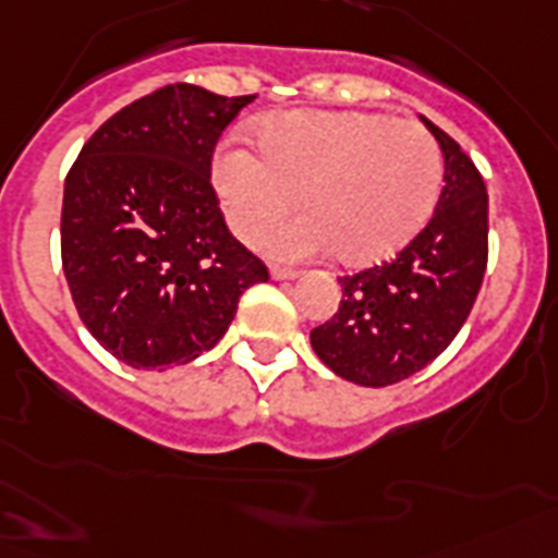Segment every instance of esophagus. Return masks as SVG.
I'll return each mask as SVG.
<instances>
[{"label": "esophagus", "mask_w": 558, "mask_h": 558, "mask_svg": "<svg viewBox=\"0 0 558 558\" xmlns=\"http://www.w3.org/2000/svg\"><path fill=\"white\" fill-rule=\"evenodd\" d=\"M270 276H274L276 282H288V279H296L299 270L282 268V265H270Z\"/></svg>", "instance_id": "obj_1"}]
</instances>
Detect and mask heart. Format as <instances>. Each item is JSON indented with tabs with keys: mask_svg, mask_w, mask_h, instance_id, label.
I'll list each match as a JSON object with an SVG mask.
<instances>
[{
	"mask_svg": "<svg viewBox=\"0 0 558 558\" xmlns=\"http://www.w3.org/2000/svg\"><path fill=\"white\" fill-rule=\"evenodd\" d=\"M259 150L225 147L214 185L239 236L290 214L305 191L307 214L256 239L279 259L333 247L348 265L388 259L425 228L445 173L425 128L356 110L276 113L259 128Z\"/></svg>",
	"mask_w": 558,
	"mask_h": 558,
	"instance_id": "1",
	"label": "heart"
}]
</instances>
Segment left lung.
<instances>
[{"instance_id": "1", "label": "left lung", "mask_w": 558, "mask_h": 558, "mask_svg": "<svg viewBox=\"0 0 558 558\" xmlns=\"http://www.w3.org/2000/svg\"><path fill=\"white\" fill-rule=\"evenodd\" d=\"M445 156L430 222L396 259L342 276L333 319L311 330L316 356L342 379L385 388L430 365L462 330L487 268V191L471 156L422 117Z\"/></svg>"}]
</instances>
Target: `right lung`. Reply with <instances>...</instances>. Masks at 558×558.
<instances>
[{
  "mask_svg": "<svg viewBox=\"0 0 558 558\" xmlns=\"http://www.w3.org/2000/svg\"><path fill=\"white\" fill-rule=\"evenodd\" d=\"M256 96L165 85L108 119L64 179L62 268L80 319L136 371L187 365L268 282L225 225L214 147Z\"/></svg>",
  "mask_w": 558,
  "mask_h": 558,
  "instance_id": "add662e5",
  "label": "right lung"
}]
</instances>
